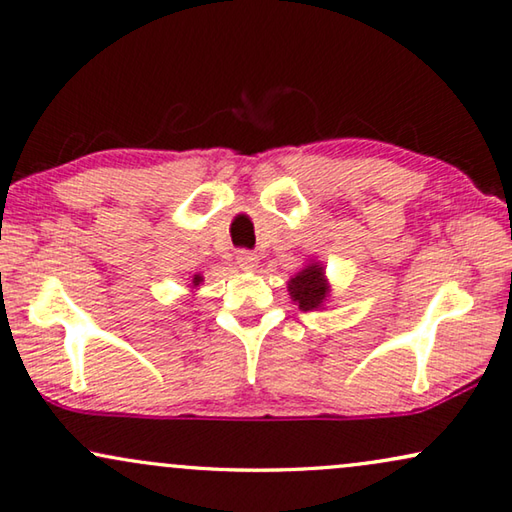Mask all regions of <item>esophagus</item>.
Instances as JSON below:
<instances>
[{"label": "esophagus", "mask_w": 512, "mask_h": 512, "mask_svg": "<svg viewBox=\"0 0 512 512\" xmlns=\"http://www.w3.org/2000/svg\"><path fill=\"white\" fill-rule=\"evenodd\" d=\"M237 264H239L241 271H255L257 264H259V259H257L255 253H250V250H239V253H237Z\"/></svg>", "instance_id": "34e87169"}]
</instances>
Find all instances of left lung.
I'll list each match as a JSON object with an SVG mask.
<instances>
[{"label": "left lung", "instance_id": "left-lung-1", "mask_svg": "<svg viewBox=\"0 0 512 512\" xmlns=\"http://www.w3.org/2000/svg\"><path fill=\"white\" fill-rule=\"evenodd\" d=\"M288 291H291L293 300L300 304L302 311H313L320 309L324 297L329 293L327 280H324V271L322 266L311 264L306 266L302 273H297L291 284H288Z\"/></svg>", "mask_w": 512, "mask_h": 512}]
</instances>
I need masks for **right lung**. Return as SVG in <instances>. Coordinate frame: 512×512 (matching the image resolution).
<instances>
[{"label":"right lung","instance_id":"1","mask_svg":"<svg viewBox=\"0 0 512 512\" xmlns=\"http://www.w3.org/2000/svg\"><path fill=\"white\" fill-rule=\"evenodd\" d=\"M192 282H194V286H197V284H199V282H201V277H199V275H197V277H194V280H192Z\"/></svg>","mask_w":512,"mask_h":512}]
</instances>
